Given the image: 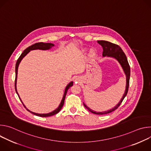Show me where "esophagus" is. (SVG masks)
<instances>
[{"label":"esophagus","instance_id":"esophagus-1","mask_svg":"<svg viewBox=\"0 0 151 151\" xmlns=\"http://www.w3.org/2000/svg\"><path fill=\"white\" fill-rule=\"evenodd\" d=\"M75 81H76V82H79V78H76Z\"/></svg>","mask_w":151,"mask_h":151}]
</instances>
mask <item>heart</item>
<instances>
[{"label":"heart","instance_id":"1","mask_svg":"<svg viewBox=\"0 0 151 151\" xmlns=\"http://www.w3.org/2000/svg\"><path fill=\"white\" fill-rule=\"evenodd\" d=\"M95 54H96V52H95V51L93 49H91L90 50V51H89V55L90 57H92V56L94 55Z\"/></svg>","mask_w":151,"mask_h":151}]
</instances>
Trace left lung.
<instances>
[{
	"instance_id": "left-lung-1",
	"label": "left lung",
	"mask_w": 151,
	"mask_h": 151,
	"mask_svg": "<svg viewBox=\"0 0 151 151\" xmlns=\"http://www.w3.org/2000/svg\"><path fill=\"white\" fill-rule=\"evenodd\" d=\"M97 43H99V44L103 48V54H102L103 57H111V58H115L119 63L126 76V86H125V93L123 94V96L121 98L119 102L114 107H113L112 109H111L110 110L106 111L104 112H96L90 109L89 107H88L84 103H83L84 106L91 113L97 114V115H104V114H109L114 111L116 109H118V107L119 106V105L121 104L123 100L127 96L128 90L129 82H130V66H129V64L125 53L123 52L121 48L119 46H118V45L114 44L113 43H111L108 41H106V40H97Z\"/></svg>"
}]
</instances>
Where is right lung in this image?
<instances>
[{
  "mask_svg": "<svg viewBox=\"0 0 151 151\" xmlns=\"http://www.w3.org/2000/svg\"><path fill=\"white\" fill-rule=\"evenodd\" d=\"M54 47V44H51V43H44V42H39V43H36V44L32 45V46H30L28 48H27L21 54V55L19 56V57L18 58V59L17 60V61L16 63V65H15V91H16V93L17 94H18V97L19 99H20L21 101L22 102L23 106L26 107L25 106V105L23 104L22 100H21L19 96V94L17 92V74H18V66H19V64L20 63V62L21 61V60H23V58L32 50H48L50 49H51L52 47ZM73 81H71L70 83H69L68 84V85L66 87V88H65V90H64V95H63V97L62 98V100L60 102V104H59L58 107H57V108L56 109H55L54 111H53L52 112H50V113H48V114H37V113H35V112H33L30 111H29L28 109L26 108V109L29 111L30 112H31L32 114L36 115V116H41V117H48V116H52L54 115H55L57 114V113H58L60 110L61 109L62 107L64 104V100H65V97H66V94H67V92H68V89L71 87L72 86H73Z\"/></svg>",
  "mask_w": 151,
  "mask_h": 151,
  "instance_id": "right-lung-1",
  "label": "right lung"
}]
</instances>
